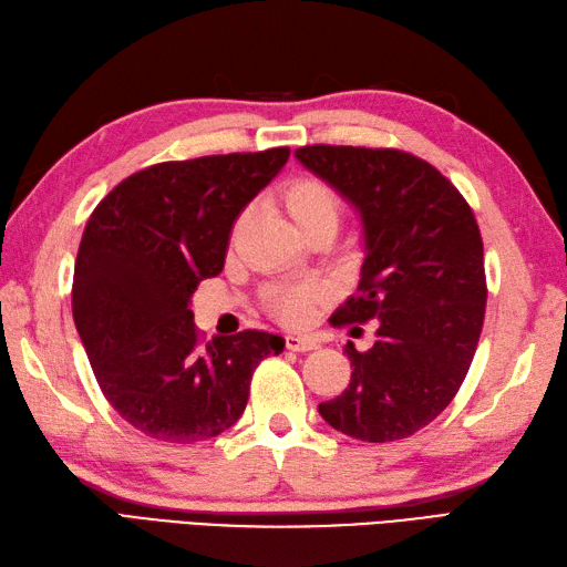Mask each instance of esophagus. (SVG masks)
I'll return each instance as SVG.
<instances>
[{"mask_svg":"<svg viewBox=\"0 0 567 567\" xmlns=\"http://www.w3.org/2000/svg\"><path fill=\"white\" fill-rule=\"evenodd\" d=\"M285 348L292 350V352H309V350H316L319 346H316V340H311V338L287 336V338H285Z\"/></svg>","mask_w":567,"mask_h":567,"instance_id":"esophagus-1","label":"esophagus"}]
</instances>
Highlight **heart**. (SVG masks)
Returning a JSON list of instances; mask_svg holds the SVG:
<instances>
[{
    "label": "heart",
    "mask_w": 567,
    "mask_h": 567,
    "mask_svg": "<svg viewBox=\"0 0 567 567\" xmlns=\"http://www.w3.org/2000/svg\"><path fill=\"white\" fill-rule=\"evenodd\" d=\"M282 205L289 213V217L295 219L297 227L301 231H309L313 227H321V224H328V227H336L340 219H343V197L319 176H309L301 174L289 178L285 186L280 188ZM244 215L236 219L234 224V234H239L244 227ZM326 299L323 289L316 285H299V287H272L268 292V309L278 316V319L287 326H305L311 321V316L316 313V307Z\"/></svg>",
    "instance_id": "1"
}]
</instances>
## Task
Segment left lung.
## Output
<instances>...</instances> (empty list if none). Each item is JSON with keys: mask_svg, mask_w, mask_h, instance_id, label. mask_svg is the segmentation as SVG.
Segmentation results:
<instances>
[{"mask_svg": "<svg viewBox=\"0 0 567 567\" xmlns=\"http://www.w3.org/2000/svg\"><path fill=\"white\" fill-rule=\"evenodd\" d=\"M295 156L362 217L358 295L333 321H379L370 350L348 343L350 384L319 413L362 442L411 437L452 403L478 348L488 299L478 221L450 178L408 152L309 144Z\"/></svg>", "mask_w": 567, "mask_h": 567, "instance_id": "8db88e82", "label": "left lung"}]
</instances>
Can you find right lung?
Returning <instances> with one entry per match:
<instances>
[{
    "instance_id": "right-lung-1",
    "label": "right lung",
    "mask_w": 567,
    "mask_h": 567,
    "mask_svg": "<svg viewBox=\"0 0 567 567\" xmlns=\"http://www.w3.org/2000/svg\"><path fill=\"white\" fill-rule=\"evenodd\" d=\"M289 147L164 162L103 197L79 244L74 326L103 396L152 440L193 444L241 417L260 360L285 340L262 331L213 338L188 309L224 268L241 209L278 176Z\"/></svg>"
}]
</instances>
